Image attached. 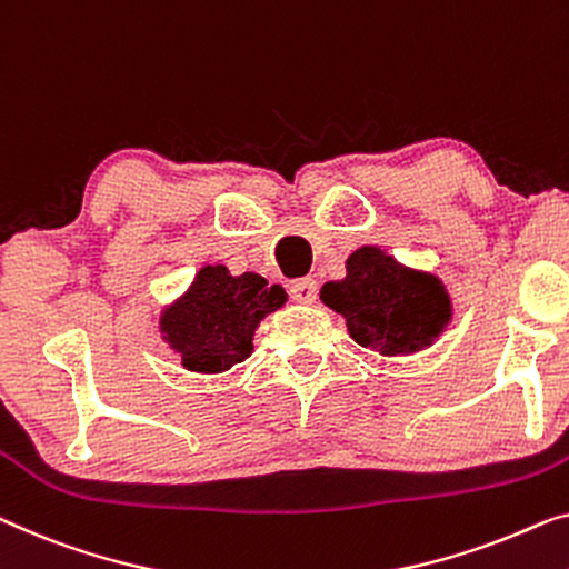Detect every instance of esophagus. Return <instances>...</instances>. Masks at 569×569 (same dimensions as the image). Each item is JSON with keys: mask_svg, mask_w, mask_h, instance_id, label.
I'll return each mask as SVG.
<instances>
[{"mask_svg": "<svg viewBox=\"0 0 569 569\" xmlns=\"http://www.w3.org/2000/svg\"><path fill=\"white\" fill-rule=\"evenodd\" d=\"M317 291H319V286L309 276L296 278V281L291 283V296H293V301H299V303H313V299H317Z\"/></svg>", "mask_w": 569, "mask_h": 569, "instance_id": "34e87169", "label": "esophagus"}]
</instances>
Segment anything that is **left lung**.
<instances>
[{
    "instance_id": "1",
    "label": "left lung",
    "mask_w": 569,
    "mask_h": 569,
    "mask_svg": "<svg viewBox=\"0 0 569 569\" xmlns=\"http://www.w3.org/2000/svg\"><path fill=\"white\" fill-rule=\"evenodd\" d=\"M321 301L342 313L355 342L388 358L429 347L452 319L437 276L403 268L370 244L347 258V278L321 286Z\"/></svg>"
}]
</instances>
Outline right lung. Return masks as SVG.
<instances>
[{"label": "right lung", "mask_w": 569, "mask_h": 569, "mask_svg": "<svg viewBox=\"0 0 569 569\" xmlns=\"http://www.w3.org/2000/svg\"><path fill=\"white\" fill-rule=\"evenodd\" d=\"M283 301V288L258 273L230 276L224 266H207L183 299L163 311L160 332L186 370L222 372L250 358L260 319Z\"/></svg>", "instance_id": "add662e5"}]
</instances>
